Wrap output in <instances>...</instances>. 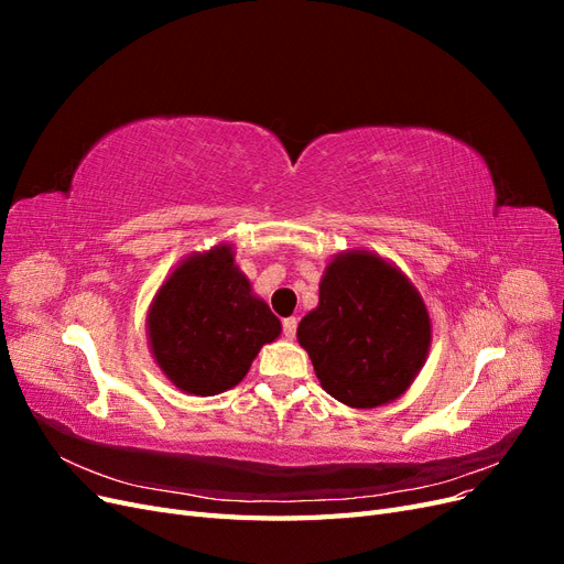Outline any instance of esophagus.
I'll return each instance as SVG.
<instances>
[{"instance_id":"esophagus-1","label":"esophagus","mask_w":564,"mask_h":564,"mask_svg":"<svg viewBox=\"0 0 564 564\" xmlns=\"http://www.w3.org/2000/svg\"><path fill=\"white\" fill-rule=\"evenodd\" d=\"M296 324H299V319H296V317H286V319H282V329H284V338H289V340H292V338L296 336Z\"/></svg>"}]
</instances>
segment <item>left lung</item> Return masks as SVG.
<instances>
[{"label": "left lung", "instance_id": "left-lung-1", "mask_svg": "<svg viewBox=\"0 0 564 564\" xmlns=\"http://www.w3.org/2000/svg\"><path fill=\"white\" fill-rule=\"evenodd\" d=\"M429 308L404 272L377 251L332 256L319 303L296 329L319 386L352 409L395 402L431 350Z\"/></svg>", "mask_w": 564, "mask_h": 564}]
</instances>
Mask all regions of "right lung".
Listing matches in <instances>:
<instances>
[{
    "label": "right lung",
    "mask_w": 564,
    "mask_h": 564,
    "mask_svg": "<svg viewBox=\"0 0 564 564\" xmlns=\"http://www.w3.org/2000/svg\"><path fill=\"white\" fill-rule=\"evenodd\" d=\"M152 360L187 395L209 398L240 383L256 355L282 332L235 263L232 245L185 256L145 317Z\"/></svg>",
    "instance_id": "right-lung-1"
}]
</instances>
